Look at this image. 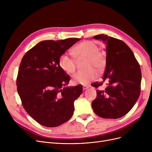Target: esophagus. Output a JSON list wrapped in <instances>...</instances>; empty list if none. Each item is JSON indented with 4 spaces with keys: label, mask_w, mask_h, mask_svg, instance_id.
<instances>
[{
    "label": "esophagus",
    "mask_w": 152,
    "mask_h": 152,
    "mask_svg": "<svg viewBox=\"0 0 152 152\" xmlns=\"http://www.w3.org/2000/svg\"><path fill=\"white\" fill-rule=\"evenodd\" d=\"M89 87V86H83V90H86V89H87Z\"/></svg>",
    "instance_id": "esophagus-1"
}]
</instances>
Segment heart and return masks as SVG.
Here are the masks:
<instances>
[{
    "label": "heart",
    "instance_id": "obj_1",
    "mask_svg": "<svg viewBox=\"0 0 152 152\" xmlns=\"http://www.w3.org/2000/svg\"><path fill=\"white\" fill-rule=\"evenodd\" d=\"M73 52L78 59L86 58L84 68L73 76L75 84H86L97 77L98 71L102 73L106 65L104 55L100 52L99 47L94 42L86 41L77 45ZM59 65L61 69L69 74L73 73L76 68V59L68 53H63L59 59Z\"/></svg>",
    "mask_w": 152,
    "mask_h": 152
}]
</instances>
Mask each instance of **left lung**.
<instances>
[{
  "label": "left lung",
  "mask_w": 152,
  "mask_h": 152,
  "mask_svg": "<svg viewBox=\"0 0 152 152\" xmlns=\"http://www.w3.org/2000/svg\"><path fill=\"white\" fill-rule=\"evenodd\" d=\"M107 45L106 68L102 82L92 84L98 88L92 103L94 113L100 117L117 119L126 115L137 102L140 93L141 70L131 49L121 40L104 34L94 36Z\"/></svg>",
  "instance_id": "1"
}]
</instances>
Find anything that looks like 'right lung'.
<instances>
[{"instance_id": "obj_1", "label": "right lung", "mask_w": 152, "mask_h": 152, "mask_svg": "<svg viewBox=\"0 0 152 152\" xmlns=\"http://www.w3.org/2000/svg\"><path fill=\"white\" fill-rule=\"evenodd\" d=\"M79 40L68 38L41 41L21 60L17 86L22 105L44 126H58L73 115L74 102L81 94L83 86L66 87L70 77L60 67L59 59Z\"/></svg>"}]
</instances>
